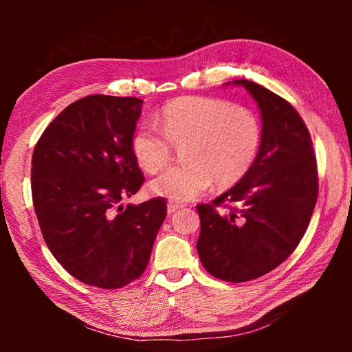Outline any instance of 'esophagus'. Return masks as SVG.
<instances>
[{
    "label": "esophagus",
    "mask_w": 352,
    "mask_h": 352,
    "mask_svg": "<svg viewBox=\"0 0 352 352\" xmlns=\"http://www.w3.org/2000/svg\"><path fill=\"white\" fill-rule=\"evenodd\" d=\"M183 204H178V203H168V214H172L175 210H178V208H182Z\"/></svg>",
    "instance_id": "obj_1"
}]
</instances>
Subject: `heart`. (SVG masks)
I'll return each mask as SVG.
<instances>
[{
	"label": "heart",
	"mask_w": 352,
	"mask_h": 352,
	"mask_svg": "<svg viewBox=\"0 0 352 352\" xmlns=\"http://www.w3.org/2000/svg\"><path fill=\"white\" fill-rule=\"evenodd\" d=\"M261 122L245 106L212 96H183L162 109L157 125L140 124L131 136L139 166L155 174L168 164L172 145H183L182 164L149 182L153 195L190 201L213 184L234 183L248 172L261 146Z\"/></svg>",
	"instance_id": "1"
}]
</instances>
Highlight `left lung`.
Segmentation results:
<instances>
[{
    "instance_id": "1",
    "label": "left lung",
    "mask_w": 352,
    "mask_h": 352,
    "mask_svg": "<svg viewBox=\"0 0 352 352\" xmlns=\"http://www.w3.org/2000/svg\"><path fill=\"white\" fill-rule=\"evenodd\" d=\"M231 85L243 86L257 102L261 146L241 182L212 204L197 206V250L208 274L243 283L271 272L295 251L316 206L318 168L307 126L286 100L250 80ZM226 202L235 206L218 211Z\"/></svg>"
}]
</instances>
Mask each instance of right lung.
Wrapping results in <instances>:
<instances>
[{"mask_svg": "<svg viewBox=\"0 0 352 352\" xmlns=\"http://www.w3.org/2000/svg\"><path fill=\"white\" fill-rule=\"evenodd\" d=\"M136 96L89 95L66 107L37 140L32 195L42 236L81 283L119 289L144 274L166 201L122 206L144 184L131 151Z\"/></svg>", "mask_w": 352, "mask_h": 352, "instance_id": "1", "label": "right lung"}]
</instances>
